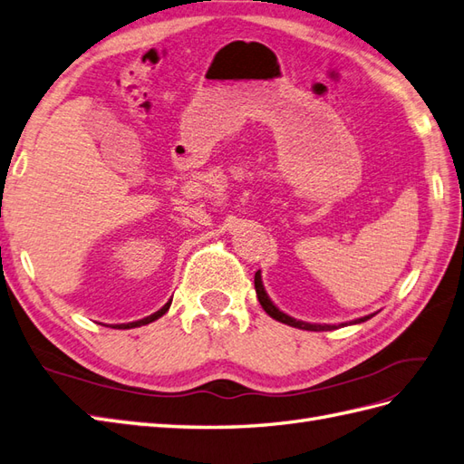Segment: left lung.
I'll use <instances>...</instances> for the list:
<instances>
[{"label":"left lung","mask_w":464,"mask_h":464,"mask_svg":"<svg viewBox=\"0 0 464 464\" xmlns=\"http://www.w3.org/2000/svg\"><path fill=\"white\" fill-rule=\"evenodd\" d=\"M254 285H256V293H257V301H259V304H262L264 307V311L269 314L271 319H276V321H279V323H284V324H289V326H295V329H303V331H333V329H336V324H311V323H303V321H295V319H291L289 314H285V313H281L274 303H271V299L267 297V293H266V289H264V285H262V276H259V271H256V277H254ZM370 317H374V314H368V317H362V319H356V321H353L350 324H356V323H364V321H368ZM338 326H346V323H343V324H338Z\"/></svg>","instance_id":"8db88e82"}]
</instances>
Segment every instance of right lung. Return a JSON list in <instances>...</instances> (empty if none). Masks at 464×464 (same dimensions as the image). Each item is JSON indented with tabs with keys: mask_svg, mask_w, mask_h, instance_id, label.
<instances>
[{
	"mask_svg": "<svg viewBox=\"0 0 464 464\" xmlns=\"http://www.w3.org/2000/svg\"><path fill=\"white\" fill-rule=\"evenodd\" d=\"M169 307H171V301L165 303L160 311L153 313V314H150V317H145V319H141V321H135V323H128V324H118V326H123V329H130V326H141V324H150V323H153L155 319L163 317V314L169 311Z\"/></svg>",
	"mask_w": 464,
	"mask_h": 464,
	"instance_id": "right-lung-1",
	"label": "right lung"
}]
</instances>
